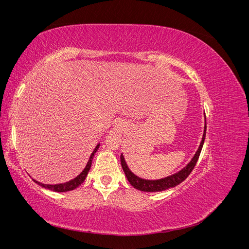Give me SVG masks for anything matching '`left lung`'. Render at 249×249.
<instances>
[{
  "label": "left lung",
  "instance_id": "1",
  "mask_svg": "<svg viewBox=\"0 0 249 249\" xmlns=\"http://www.w3.org/2000/svg\"><path fill=\"white\" fill-rule=\"evenodd\" d=\"M206 132H207V123L205 125V133H203V137L202 140L200 142V145L197 149L196 154L193 157V159L190 161V163L187 165L185 168H183L179 172L176 173V175H172L168 178H161V179H157V180H149V179H143L141 178H138L137 176H135L134 173L129 169L127 167V165L124 161V158L122 155L120 156V161H122V166L123 169L125 173V177L129 179V182L131 183V185L136 188L138 190L141 191H146V192H157V191H163V190H166L168 188H172V187H176L177 185L180 184L185 180L188 176L190 175L191 171L194 169L195 165H196L197 161H198V158L201 152V148L203 145V142H205V137H206Z\"/></svg>",
  "mask_w": 249,
  "mask_h": 249
}]
</instances>
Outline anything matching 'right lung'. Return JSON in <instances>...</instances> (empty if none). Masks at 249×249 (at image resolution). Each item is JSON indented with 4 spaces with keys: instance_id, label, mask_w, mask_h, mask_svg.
Wrapping results in <instances>:
<instances>
[{
    "instance_id": "add662e5",
    "label": "right lung",
    "mask_w": 249,
    "mask_h": 249,
    "mask_svg": "<svg viewBox=\"0 0 249 249\" xmlns=\"http://www.w3.org/2000/svg\"><path fill=\"white\" fill-rule=\"evenodd\" d=\"M99 146H100V144H97L96 147L94 148L93 153L91 154V156H90L89 161L86 165V167L84 168V170H83L77 178H74L73 179L70 180V182L64 183V184H57V185H47V184H41L39 182H37V180H35V179H33V180L35 183L38 184L39 186L46 188V189H50L52 191H56V192H67V191H71L73 189H76L77 187H79L85 180V178L88 175V171H89L90 167H91V162H92V159H93V156L97 150V148H99Z\"/></svg>"
}]
</instances>
